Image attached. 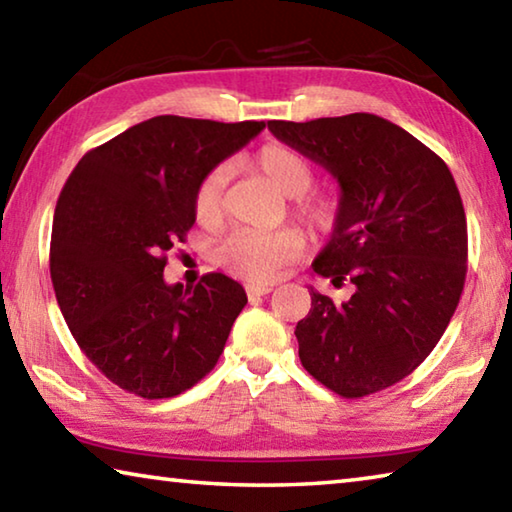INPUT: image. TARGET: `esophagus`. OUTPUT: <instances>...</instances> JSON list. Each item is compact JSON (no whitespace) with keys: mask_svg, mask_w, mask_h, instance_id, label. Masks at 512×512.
Listing matches in <instances>:
<instances>
[{"mask_svg":"<svg viewBox=\"0 0 512 512\" xmlns=\"http://www.w3.org/2000/svg\"><path fill=\"white\" fill-rule=\"evenodd\" d=\"M273 289H275V282H250V284H246L248 298L266 296V293H271Z\"/></svg>","mask_w":512,"mask_h":512,"instance_id":"esophagus-1","label":"esophagus"}]
</instances>
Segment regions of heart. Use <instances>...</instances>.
<instances>
[{"label":"heart","mask_w":512,"mask_h":512,"mask_svg":"<svg viewBox=\"0 0 512 512\" xmlns=\"http://www.w3.org/2000/svg\"><path fill=\"white\" fill-rule=\"evenodd\" d=\"M255 167L280 189L284 196L296 198V210L316 232H329L336 223L339 205L327 194H307L314 185V164L287 144H266L255 153ZM230 169L214 167L198 183L194 192L196 221L212 228L223 214V189ZM307 246L305 232L296 225L275 232H235L216 253L225 271L244 280L264 282L298 259Z\"/></svg>","instance_id":"b5f03b06"}]
</instances>
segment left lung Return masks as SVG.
<instances>
[{"mask_svg": "<svg viewBox=\"0 0 512 512\" xmlns=\"http://www.w3.org/2000/svg\"><path fill=\"white\" fill-rule=\"evenodd\" d=\"M277 140L339 183V214L314 271L350 300L311 289L296 325L305 370L341 397L397 384L436 348L461 300L467 221L452 171L393 121L352 112L268 121Z\"/></svg>", "mask_w": 512, "mask_h": 512, "instance_id": "left-lung-1", "label": "left lung"}]
</instances>
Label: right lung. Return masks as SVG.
Masks as SVG:
<instances>
[{
    "label": "right lung",
    "mask_w": 512,
    "mask_h": 512,
    "mask_svg": "<svg viewBox=\"0 0 512 512\" xmlns=\"http://www.w3.org/2000/svg\"><path fill=\"white\" fill-rule=\"evenodd\" d=\"M160 115L83 155L58 196L49 271L69 332L112 384L146 400L185 393L210 372L246 291L223 273L164 282L167 253L192 228L194 192L264 131Z\"/></svg>",
    "instance_id": "right-lung-1"
}]
</instances>
